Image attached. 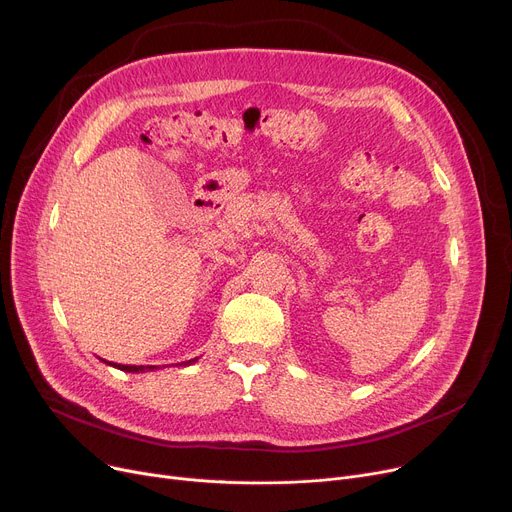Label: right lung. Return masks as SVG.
I'll list each match as a JSON object with an SVG mask.
<instances>
[{
	"instance_id": "obj_1",
	"label": "right lung",
	"mask_w": 512,
	"mask_h": 512,
	"mask_svg": "<svg viewBox=\"0 0 512 512\" xmlns=\"http://www.w3.org/2000/svg\"><path fill=\"white\" fill-rule=\"evenodd\" d=\"M103 360V358H101ZM198 358H192V360H188V362H178L180 364V367H182V364H184V367H186V364H192V362H196ZM105 364H109V367H113V369H119V371H125V373H145V371H156L158 367H156V364H148V367H143V364H141V367H135V364H117V362H109V360H103Z\"/></svg>"
}]
</instances>
